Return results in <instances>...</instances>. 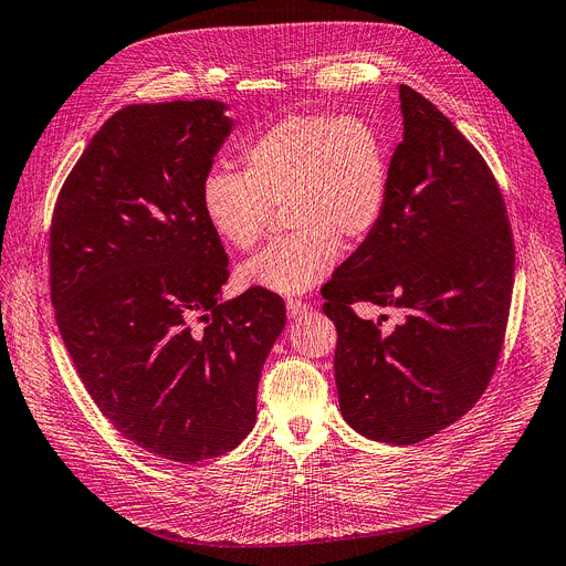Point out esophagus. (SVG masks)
<instances>
[{"instance_id": "34e87169", "label": "esophagus", "mask_w": 566, "mask_h": 566, "mask_svg": "<svg viewBox=\"0 0 566 566\" xmlns=\"http://www.w3.org/2000/svg\"><path fill=\"white\" fill-rule=\"evenodd\" d=\"M287 315L292 317V319H301L303 315H306L308 311H311V306L306 301H301V298H287Z\"/></svg>"}]
</instances>
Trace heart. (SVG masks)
Instances as JSON below:
<instances>
[{"instance_id": "b5f03b06", "label": "heart", "mask_w": 566, "mask_h": 566, "mask_svg": "<svg viewBox=\"0 0 566 566\" xmlns=\"http://www.w3.org/2000/svg\"><path fill=\"white\" fill-rule=\"evenodd\" d=\"M242 171L212 169L201 210L214 235L251 251L285 206L294 231L238 270V283L294 296L322 283L342 244L360 247L382 220L392 156L378 126L360 115H287L240 149Z\"/></svg>"}]
</instances>
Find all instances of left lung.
<instances>
[{
  "instance_id": "left-lung-1",
  "label": "left lung",
  "mask_w": 566,
  "mask_h": 566,
  "mask_svg": "<svg viewBox=\"0 0 566 566\" xmlns=\"http://www.w3.org/2000/svg\"><path fill=\"white\" fill-rule=\"evenodd\" d=\"M403 140L376 231L322 287L337 328L339 410L360 434L417 444L483 397L499 365L514 240L485 158L438 106L401 85ZM356 302L402 311L392 329ZM387 319V315H382Z\"/></svg>"
}]
</instances>
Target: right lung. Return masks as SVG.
Listing matches in <instances>:
<instances>
[{
    "label": "right lung",
    "instance_id": "right-lung-1",
    "mask_svg": "<svg viewBox=\"0 0 566 566\" xmlns=\"http://www.w3.org/2000/svg\"><path fill=\"white\" fill-rule=\"evenodd\" d=\"M224 108L117 111L67 174L50 229L52 306L81 382L126 440L181 464L247 438L285 326L274 292L220 301L229 255L201 181L231 134Z\"/></svg>",
    "mask_w": 566,
    "mask_h": 566
}]
</instances>
